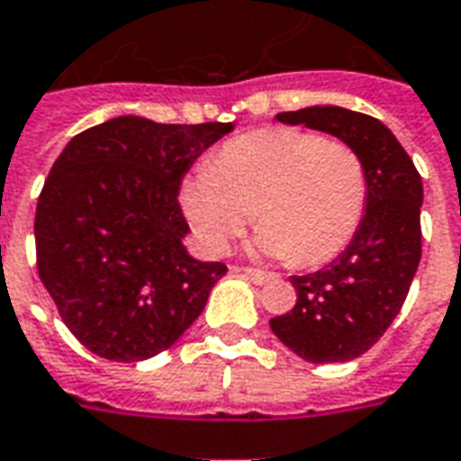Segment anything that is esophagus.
<instances>
[{"instance_id": "obj_1", "label": "esophagus", "mask_w": 461, "mask_h": 461, "mask_svg": "<svg viewBox=\"0 0 461 461\" xmlns=\"http://www.w3.org/2000/svg\"><path fill=\"white\" fill-rule=\"evenodd\" d=\"M239 273L249 277V280H251V283H256V285H266V283H270V280H273V276H270V273H266V270H258V268H239Z\"/></svg>"}]
</instances>
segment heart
<instances>
[{"mask_svg": "<svg viewBox=\"0 0 461 461\" xmlns=\"http://www.w3.org/2000/svg\"><path fill=\"white\" fill-rule=\"evenodd\" d=\"M195 239L230 249L254 220V249L314 268L346 249L367 210V168L346 142L309 130L266 128L234 137L184 188Z\"/></svg>", "mask_w": 461, "mask_h": 461, "instance_id": "b5f03b06", "label": "heart"}]
</instances>
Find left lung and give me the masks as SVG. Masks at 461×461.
<instances>
[{"label": "left lung", "instance_id": "1", "mask_svg": "<svg viewBox=\"0 0 461 461\" xmlns=\"http://www.w3.org/2000/svg\"><path fill=\"white\" fill-rule=\"evenodd\" d=\"M276 118L339 137L367 168V210L353 241L326 268L290 277L297 302L270 319L280 343L302 360L346 363L384 336L409 294L420 263V174L394 132L372 115L312 105Z\"/></svg>", "mask_w": 461, "mask_h": 461}]
</instances>
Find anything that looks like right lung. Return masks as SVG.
Returning a JSON list of instances; mask_svg holds the SVG:
<instances>
[{"instance_id": "add662e5", "label": "right lung", "mask_w": 461, "mask_h": 461, "mask_svg": "<svg viewBox=\"0 0 461 461\" xmlns=\"http://www.w3.org/2000/svg\"><path fill=\"white\" fill-rule=\"evenodd\" d=\"M231 122L121 115L75 135L35 207L38 276L75 339L115 363L167 350L227 273L185 251L178 188Z\"/></svg>"}]
</instances>
